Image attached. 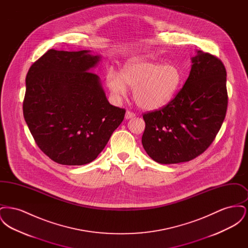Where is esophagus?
I'll list each match as a JSON object with an SVG mask.
<instances>
[{"label": "esophagus", "mask_w": 248, "mask_h": 248, "mask_svg": "<svg viewBox=\"0 0 248 248\" xmlns=\"http://www.w3.org/2000/svg\"><path fill=\"white\" fill-rule=\"evenodd\" d=\"M135 116H136V114L134 112H132V111H129V110H127L126 113H125V119L126 120H129V119L133 118Z\"/></svg>", "instance_id": "34e87169"}]
</instances>
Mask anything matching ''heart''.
<instances>
[{
  "label": "heart",
  "mask_w": 248,
  "mask_h": 248,
  "mask_svg": "<svg viewBox=\"0 0 248 248\" xmlns=\"http://www.w3.org/2000/svg\"><path fill=\"white\" fill-rule=\"evenodd\" d=\"M106 83L116 99L124 96L129 86L134 88L133 97L138 106L155 110L173 100L183 83V75L175 65L134 59L124 64L121 74L108 71Z\"/></svg>",
  "instance_id": "heart-1"
}]
</instances>
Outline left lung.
Here are the masks:
<instances>
[{
    "mask_svg": "<svg viewBox=\"0 0 248 248\" xmlns=\"http://www.w3.org/2000/svg\"><path fill=\"white\" fill-rule=\"evenodd\" d=\"M227 72L220 59L200 50L191 58L189 77L176 97L160 110L143 115L142 145L155 162H188L202 154L224 121Z\"/></svg>",
    "mask_w": 248,
    "mask_h": 248,
    "instance_id": "obj_1",
    "label": "left lung"
}]
</instances>
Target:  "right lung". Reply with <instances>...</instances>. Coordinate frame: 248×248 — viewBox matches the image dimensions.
<instances>
[{
	"label": "right lung",
	"instance_id": "1",
	"mask_svg": "<svg viewBox=\"0 0 248 248\" xmlns=\"http://www.w3.org/2000/svg\"><path fill=\"white\" fill-rule=\"evenodd\" d=\"M100 59L90 50L50 49L27 73L24 118L41 151L60 165L94 161L124 118L90 71Z\"/></svg>",
	"mask_w": 248,
	"mask_h": 248
}]
</instances>
